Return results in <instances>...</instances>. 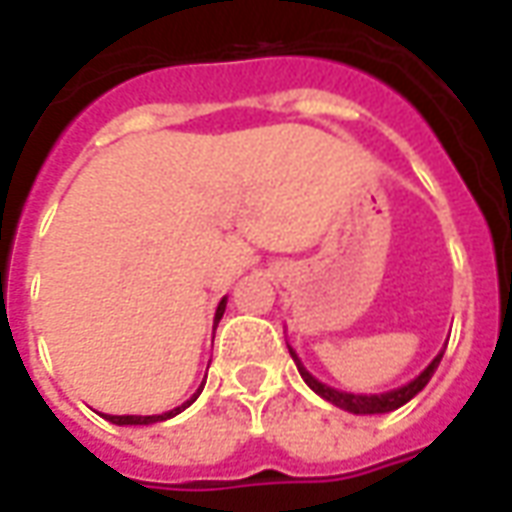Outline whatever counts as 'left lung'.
I'll use <instances>...</instances> for the list:
<instances>
[{
  "mask_svg": "<svg viewBox=\"0 0 512 512\" xmlns=\"http://www.w3.org/2000/svg\"><path fill=\"white\" fill-rule=\"evenodd\" d=\"M290 356H293V362H296V367H299L301 378L307 381V386H310L312 392H318V395H321L323 400H329L332 406L345 408V411H351V414H386V411H395V408L406 406L411 397L425 389V384L430 381V376L436 373V367H439L444 351H441V354L436 356V359H433V362H430V365L425 367V370H422L417 378H414V381H408L406 386L392 389V392H384V395H351V392L332 389V386L321 384L318 378L310 376V373L304 370V365L299 362V356L293 354V348H290Z\"/></svg>",
  "mask_w": 512,
  "mask_h": 512,
  "instance_id": "1",
  "label": "left lung"
}]
</instances>
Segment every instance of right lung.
Listing matches in <instances>:
<instances>
[{
  "instance_id": "right-lung-1",
  "label": "right lung",
  "mask_w": 512,
  "mask_h": 512,
  "mask_svg": "<svg viewBox=\"0 0 512 512\" xmlns=\"http://www.w3.org/2000/svg\"><path fill=\"white\" fill-rule=\"evenodd\" d=\"M224 307H227V299L219 301V307H216V318H213V321H216V323L222 321ZM200 392H202V386H200V389H197V392H194V395H191V400H186L183 406L172 408V411H167V414H156V417H134V414H128V417H112V414H106V419H109V422H115V425H153V422H164V419L175 417V414H180L183 408L191 406V403H194V400L200 397Z\"/></svg>"
}]
</instances>
